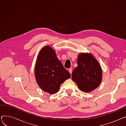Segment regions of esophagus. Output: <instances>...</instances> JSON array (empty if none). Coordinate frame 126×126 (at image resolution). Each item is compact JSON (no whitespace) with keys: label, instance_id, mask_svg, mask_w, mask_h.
Instances as JSON below:
<instances>
[{"label":"esophagus","instance_id":"obj_1","mask_svg":"<svg viewBox=\"0 0 126 126\" xmlns=\"http://www.w3.org/2000/svg\"><path fill=\"white\" fill-rule=\"evenodd\" d=\"M68 71H69V73L71 75V74H72V68H69Z\"/></svg>","mask_w":126,"mask_h":126}]
</instances>
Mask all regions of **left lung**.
<instances>
[{"mask_svg":"<svg viewBox=\"0 0 126 126\" xmlns=\"http://www.w3.org/2000/svg\"><path fill=\"white\" fill-rule=\"evenodd\" d=\"M78 66L72 72V79L81 90L89 92L100 85L102 69L97 60L91 53H80L77 59Z\"/></svg>","mask_w":126,"mask_h":126,"instance_id":"obj_1","label":"left lung"}]
</instances>
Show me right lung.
<instances>
[{"label": "right lung", "instance_id": "1", "mask_svg": "<svg viewBox=\"0 0 126 126\" xmlns=\"http://www.w3.org/2000/svg\"><path fill=\"white\" fill-rule=\"evenodd\" d=\"M36 82L44 91L55 94L61 85L70 77L56 56L55 50L46 45L40 50L35 67Z\"/></svg>", "mask_w": 126, "mask_h": 126}]
</instances>
